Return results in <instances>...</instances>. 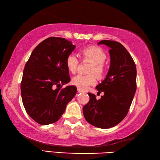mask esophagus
<instances>
[{"instance_id":"34e87169","label":"esophagus","mask_w":160,"mask_h":160,"mask_svg":"<svg viewBox=\"0 0 160 160\" xmlns=\"http://www.w3.org/2000/svg\"><path fill=\"white\" fill-rule=\"evenodd\" d=\"M78 91L79 93H83V92H84V91L82 90V89H80V88H78Z\"/></svg>"}]
</instances>
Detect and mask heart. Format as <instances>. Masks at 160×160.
I'll use <instances>...</instances> for the list:
<instances>
[{
  "label": "heart",
  "mask_w": 160,
  "mask_h": 160,
  "mask_svg": "<svg viewBox=\"0 0 160 160\" xmlns=\"http://www.w3.org/2000/svg\"><path fill=\"white\" fill-rule=\"evenodd\" d=\"M80 56L83 60L91 62L89 70V72L91 73L88 75L78 74L73 78L71 82L81 89H87L89 86L96 84L97 81L96 74L98 78H102L104 76L106 73L104 61L107 59V55L100 47L91 45L84 47L80 50ZM65 63L70 73H75L76 72L79 60L76 56L73 54L68 55Z\"/></svg>",
  "instance_id": "1"
}]
</instances>
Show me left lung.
Returning a JSON list of instances; mask_svg holds the SVG:
<instances>
[{
    "instance_id": "obj_1",
    "label": "left lung",
    "mask_w": 160,
    "mask_h": 160,
    "mask_svg": "<svg viewBox=\"0 0 160 160\" xmlns=\"http://www.w3.org/2000/svg\"><path fill=\"white\" fill-rule=\"evenodd\" d=\"M98 44L110 47L111 66L106 78L96 87L104 96L96 100L88 93L89 101L83 107L85 120L100 128L115 127L127 115L137 89V70L130 53L121 43L101 40Z\"/></svg>"
}]
</instances>
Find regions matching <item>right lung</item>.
Segmentation results:
<instances>
[{
	"mask_svg": "<svg viewBox=\"0 0 160 160\" xmlns=\"http://www.w3.org/2000/svg\"><path fill=\"white\" fill-rule=\"evenodd\" d=\"M71 41L49 37L33 49L23 71L22 100L28 114L41 125L57 122L77 92L75 86L62 88L70 81L66 58L74 50Z\"/></svg>",
	"mask_w": 160,
	"mask_h": 160,
	"instance_id": "1",
	"label": "right lung"
}]
</instances>
